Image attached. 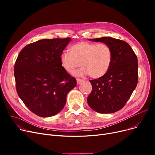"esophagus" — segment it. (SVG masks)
<instances>
[{
	"mask_svg": "<svg viewBox=\"0 0 155 155\" xmlns=\"http://www.w3.org/2000/svg\"><path fill=\"white\" fill-rule=\"evenodd\" d=\"M84 81V80L83 79H80V78H77V84H81L82 83V82Z\"/></svg>",
	"mask_w": 155,
	"mask_h": 155,
	"instance_id": "34e87169",
	"label": "esophagus"
}]
</instances>
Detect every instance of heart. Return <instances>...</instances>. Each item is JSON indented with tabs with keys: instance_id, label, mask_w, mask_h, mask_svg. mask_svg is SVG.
Returning a JSON list of instances; mask_svg holds the SVG:
<instances>
[{
	"instance_id": "obj_1",
	"label": "heart",
	"mask_w": 155,
	"mask_h": 155,
	"mask_svg": "<svg viewBox=\"0 0 155 155\" xmlns=\"http://www.w3.org/2000/svg\"><path fill=\"white\" fill-rule=\"evenodd\" d=\"M70 52L60 55L63 68L72 73L80 66L82 68L77 73L87 75L93 78H98L106 74L112 61V51L106 44H97L82 41L71 46Z\"/></svg>"
}]
</instances>
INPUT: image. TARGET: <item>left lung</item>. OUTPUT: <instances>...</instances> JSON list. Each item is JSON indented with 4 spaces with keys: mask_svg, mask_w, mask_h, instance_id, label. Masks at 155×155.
Wrapping results in <instances>:
<instances>
[{
    "mask_svg": "<svg viewBox=\"0 0 155 155\" xmlns=\"http://www.w3.org/2000/svg\"><path fill=\"white\" fill-rule=\"evenodd\" d=\"M88 40L107 45L112 51V61L106 74L90 80L92 90L87 98L88 104L97 112H116L124 106L137 86V56L124 41L111 37Z\"/></svg>",
    "mask_w": 155,
    "mask_h": 155,
    "instance_id": "8db88e82",
    "label": "left lung"
}]
</instances>
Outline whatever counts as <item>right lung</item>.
<instances>
[{"label":"right lung","mask_w":155,"mask_h":155,"mask_svg":"<svg viewBox=\"0 0 155 155\" xmlns=\"http://www.w3.org/2000/svg\"><path fill=\"white\" fill-rule=\"evenodd\" d=\"M71 41L41 39L28 45L14 65L16 91L26 107L43 117L56 115L64 107L68 93L77 85L61 65L60 55Z\"/></svg>","instance_id":"right-lung-1"}]
</instances>
